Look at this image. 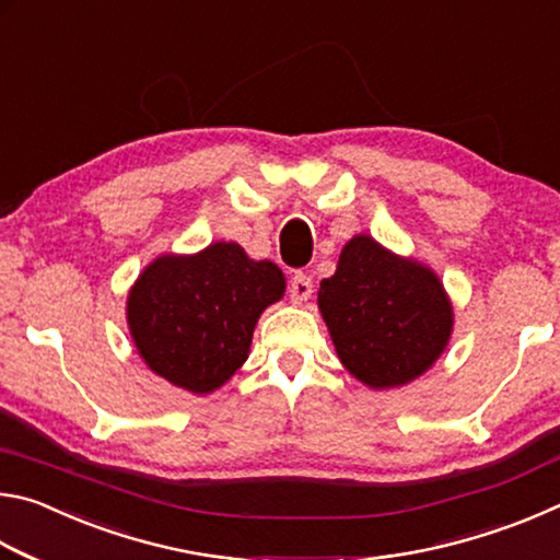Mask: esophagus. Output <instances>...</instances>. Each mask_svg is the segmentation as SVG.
I'll use <instances>...</instances> for the list:
<instances>
[{
    "mask_svg": "<svg viewBox=\"0 0 560 560\" xmlns=\"http://www.w3.org/2000/svg\"><path fill=\"white\" fill-rule=\"evenodd\" d=\"M311 293H314V283H311V277H306V273H293L291 287H289V299L293 306H303V303L311 299Z\"/></svg>",
    "mask_w": 560,
    "mask_h": 560,
    "instance_id": "esophagus-1",
    "label": "esophagus"
}]
</instances>
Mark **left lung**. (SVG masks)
<instances>
[{
    "label": "left lung",
    "mask_w": 560,
    "mask_h": 560,
    "mask_svg": "<svg viewBox=\"0 0 560 560\" xmlns=\"http://www.w3.org/2000/svg\"><path fill=\"white\" fill-rule=\"evenodd\" d=\"M318 311L338 360L373 390L417 381L447 350L454 308L438 271L355 234L336 273L320 281Z\"/></svg>",
    "instance_id": "1"
}]
</instances>
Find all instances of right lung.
Listing matches in <instances>:
<instances>
[{"mask_svg":"<svg viewBox=\"0 0 560 560\" xmlns=\"http://www.w3.org/2000/svg\"><path fill=\"white\" fill-rule=\"evenodd\" d=\"M283 291L287 277L277 264L249 259L236 242L160 254L128 291L132 346L170 385L210 395L249 358L259 316Z\"/></svg>","mask_w":560,"mask_h":560,"instance_id":"1","label":"right lung"}]
</instances>
